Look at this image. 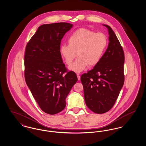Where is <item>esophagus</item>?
<instances>
[{
    "instance_id": "1",
    "label": "esophagus",
    "mask_w": 146,
    "mask_h": 146,
    "mask_svg": "<svg viewBox=\"0 0 146 146\" xmlns=\"http://www.w3.org/2000/svg\"><path fill=\"white\" fill-rule=\"evenodd\" d=\"M76 76H77V78H78V80H80V75H79V74H76Z\"/></svg>"
}]
</instances>
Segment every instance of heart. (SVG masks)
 I'll return each mask as SVG.
<instances>
[{
  "instance_id": "1",
  "label": "heart",
  "mask_w": 146,
  "mask_h": 146,
  "mask_svg": "<svg viewBox=\"0 0 146 146\" xmlns=\"http://www.w3.org/2000/svg\"><path fill=\"white\" fill-rule=\"evenodd\" d=\"M68 45L62 44L60 52L67 65H70L75 58L76 61L69 69L76 73L85 70L88 66H96L101 61L107 46L106 36L102 33L86 28H80L74 31L68 38Z\"/></svg>"
}]
</instances>
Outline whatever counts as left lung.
<instances>
[{
  "mask_svg": "<svg viewBox=\"0 0 146 146\" xmlns=\"http://www.w3.org/2000/svg\"><path fill=\"white\" fill-rule=\"evenodd\" d=\"M109 44L101 61L92 70L82 75L85 102L97 114L109 111L118 98L124 83V53L112 29L108 25Z\"/></svg>",
  "mask_w": 146,
  "mask_h": 146,
  "instance_id": "1",
  "label": "left lung"
}]
</instances>
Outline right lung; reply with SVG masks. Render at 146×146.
I'll list each match as a JSON object with an SVG mask.
<instances>
[{"label":"right lung","instance_id":"right-lung-1","mask_svg":"<svg viewBox=\"0 0 146 146\" xmlns=\"http://www.w3.org/2000/svg\"><path fill=\"white\" fill-rule=\"evenodd\" d=\"M72 27L66 22L42 25L26 47V82L41 110L49 114L63 110L78 80L76 74L66 68L60 52L61 39Z\"/></svg>","mask_w":146,"mask_h":146}]
</instances>
